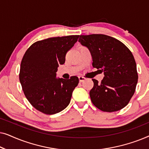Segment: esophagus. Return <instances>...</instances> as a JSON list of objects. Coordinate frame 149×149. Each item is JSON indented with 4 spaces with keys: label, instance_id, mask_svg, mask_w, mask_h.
<instances>
[{
    "label": "esophagus",
    "instance_id": "esophagus-1",
    "mask_svg": "<svg viewBox=\"0 0 149 149\" xmlns=\"http://www.w3.org/2000/svg\"><path fill=\"white\" fill-rule=\"evenodd\" d=\"M79 80L80 82H83V81H84L85 80V78L84 77H82V76H79Z\"/></svg>",
    "mask_w": 149,
    "mask_h": 149
}]
</instances>
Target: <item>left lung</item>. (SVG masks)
Wrapping results in <instances>:
<instances>
[{"instance_id":"left-lung-1","label":"left lung","mask_w":149,"mask_h":149,"mask_svg":"<svg viewBox=\"0 0 149 149\" xmlns=\"http://www.w3.org/2000/svg\"><path fill=\"white\" fill-rule=\"evenodd\" d=\"M79 37V42L91 53L93 68L104 74L101 83L92 79L93 87L89 95L93 105L109 113L122 109L133 96L138 83L133 54L123 42L105 34Z\"/></svg>"}]
</instances>
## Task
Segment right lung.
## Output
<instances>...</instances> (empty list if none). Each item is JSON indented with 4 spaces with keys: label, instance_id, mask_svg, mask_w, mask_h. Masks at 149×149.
I'll use <instances>...</instances> for the list:
<instances>
[{
    "label": "right lung",
    "instance_id": "add662e5",
    "mask_svg": "<svg viewBox=\"0 0 149 149\" xmlns=\"http://www.w3.org/2000/svg\"><path fill=\"white\" fill-rule=\"evenodd\" d=\"M79 35L52 37L35 42L22 58L19 81L26 98L32 107L46 115H54L68 107L79 78H57L60 64Z\"/></svg>",
    "mask_w": 149,
    "mask_h": 149
}]
</instances>
